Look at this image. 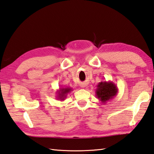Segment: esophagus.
<instances>
[{"label":"esophagus","mask_w":154,"mask_h":154,"mask_svg":"<svg viewBox=\"0 0 154 154\" xmlns=\"http://www.w3.org/2000/svg\"><path fill=\"white\" fill-rule=\"evenodd\" d=\"M81 87H83V88H84V87H85V85H81Z\"/></svg>","instance_id":"esophagus-1"}]
</instances>
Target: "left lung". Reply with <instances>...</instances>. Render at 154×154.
Segmentation results:
<instances>
[{
	"mask_svg": "<svg viewBox=\"0 0 154 154\" xmlns=\"http://www.w3.org/2000/svg\"><path fill=\"white\" fill-rule=\"evenodd\" d=\"M118 88L113 81H101L97 85L95 95L101 103H105L117 95Z\"/></svg>",
	"mask_w": 154,
	"mask_h": 154,
	"instance_id": "left-lung-1",
	"label": "left lung"
}]
</instances>
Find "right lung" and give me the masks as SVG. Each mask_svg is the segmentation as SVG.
I'll use <instances>...</instances> for the list:
<instances>
[{"mask_svg": "<svg viewBox=\"0 0 154 154\" xmlns=\"http://www.w3.org/2000/svg\"><path fill=\"white\" fill-rule=\"evenodd\" d=\"M72 91L71 87H60L57 91V99L60 101H64L67 95Z\"/></svg>", "mask_w": 154, "mask_h": 154, "instance_id": "right-lung-1", "label": "right lung"}]
</instances>
